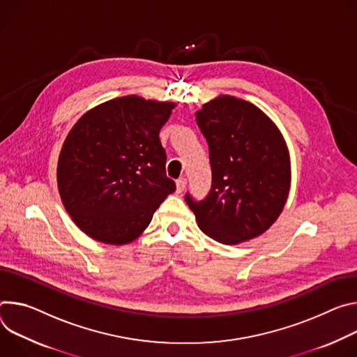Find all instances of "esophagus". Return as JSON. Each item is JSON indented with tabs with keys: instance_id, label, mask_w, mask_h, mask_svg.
<instances>
[{
	"instance_id": "1",
	"label": "esophagus",
	"mask_w": 357,
	"mask_h": 357,
	"mask_svg": "<svg viewBox=\"0 0 357 357\" xmlns=\"http://www.w3.org/2000/svg\"><path fill=\"white\" fill-rule=\"evenodd\" d=\"M176 187H177V192H181L185 190L187 187V180L184 177H180L177 181H176Z\"/></svg>"
}]
</instances>
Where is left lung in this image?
I'll return each mask as SVG.
<instances>
[{
    "label": "left lung",
    "mask_w": 357,
    "mask_h": 357,
    "mask_svg": "<svg viewBox=\"0 0 357 357\" xmlns=\"http://www.w3.org/2000/svg\"><path fill=\"white\" fill-rule=\"evenodd\" d=\"M208 143L213 183L202 202L185 203L210 238L235 245L265 232L280 217L291 187L285 140L255 105L218 96L195 113Z\"/></svg>",
    "instance_id": "left-lung-1"
}]
</instances>
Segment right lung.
I'll return each mask as SVG.
<instances>
[{
  "label": "right lung",
  "instance_id": "1",
  "mask_svg": "<svg viewBox=\"0 0 357 357\" xmlns=\"http://www.w3.org/2000/svg\"><path fill=\"white\" fill-rule=\"evenodd\" d=\"M174 106L116 98L85 113L66 136L56 172L61 200L93 240L132 243L176 191L158 137Z\"/></svg>",
  "mask_w": 357,
  "mask_h": 357
}]
</instances>
